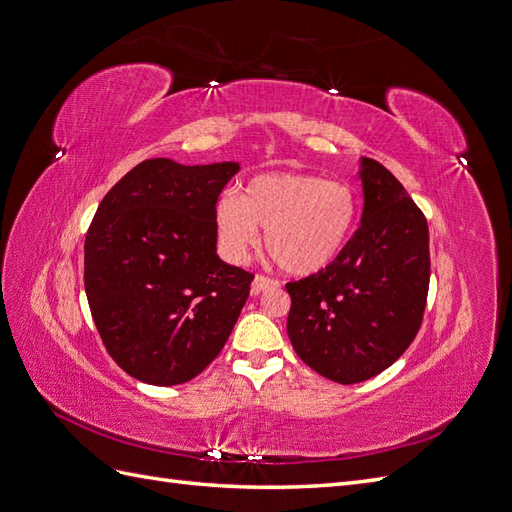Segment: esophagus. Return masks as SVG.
Returning a JSON list of instances; mask_svg holds the SVG:
<instances>
[{"label": "esophagus", "mask_w": 512, "mask_h": 512, "mask_svg": "<svg viewBox=\"0 0 512 512\" xmlns=\"http://www.w3.org/2000/svg\"><path fill=\"white\" fill-rule=\"evenodd\" d=\"M277 281L275 279H268V277H264V275H257L255 279H253V283H251V292L253 294H259V292H264V290H270V288H277Z\"/></svg>", "instance_id": "obj_1"}]
</instances>
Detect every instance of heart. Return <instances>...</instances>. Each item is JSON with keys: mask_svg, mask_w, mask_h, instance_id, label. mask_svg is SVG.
<instances>
[{"mask_svg": "<svg viewBox=\"0 0 512 512\" xmlns=\"http://www.w3.org/2000/svg\"><path fill=\"white\" fill-rule=\"evenodd\" d=\"M358 216L351 185L305 172H261L216 205L222 253L244 261L264 244L268 257L294 277L327 268L347 244Z\"/></svg>", "mask_w": 512, "mask_h": 512, "instance_id": "heart-1", "label": "heart"}]
</instances>
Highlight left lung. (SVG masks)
Wrapping results in <instances>:
<instances>
[{
  "mask_svg": "<svg viewBox=\"0 0 512 512\" xmlns=\"http://www.w3.org/2000/svg\"><path fill=\"white\" fill-rule=\"evenodd\" d=\"M358 231L316 275L285 285L296 355L338 384L397 362L421 327L430 285V233L421 209L375 159H360Z\"/></svg>",
  "mask_w": 512,
  "mask_h": 512,
  "instance_id": "8db88e82",
  "label": "left lung"
}]
</instances>
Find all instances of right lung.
Segmentation results:
<instances>
[{"instance_id":"add662e5","label":"right lung","mask_w":512,"mask_h":512,"mask_svg":"<svg viewBox=\"0 0 512 512\" xmlns=\"http://www.w3.org/2000/svg\"><path fill=\"white\" fill-rule=\"evenodd\" d=\"M237 172V161L146 159L95 211L87 301L106 351L139 382L185 384L231 336L253 281L216 253V202Z\"/></svg>"}]
</instances>
